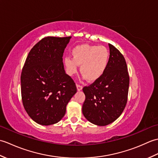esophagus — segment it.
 Segmentation results:
<instances>
[{
	"label": "esophagus",
	"mask_w": 158,
	"mask_h": 158,
	"mask_svg": "<svg viewBox=\"0 0 158 158\" xmlns=\"http://www.w3.org/2000/svg\"><path fill=\"white\" fill-rule=\"evenodd\" d=\"M77 90H78V91H81V90L83 88V87L81 85H79V84H77Z\"/></svg>",
	"instance_id": "34e87169"
}]
</instances>
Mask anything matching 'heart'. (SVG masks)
Wrapping results in <instances>:
<instances>
[{
	"label": "heart",
	"instance_id": "heart-1",
	"mask_svg": "<svg viewBox=\"0 0 158 158\" xmlns=\"http://www.w3.org/2000/svg\"><path fill=\"white\" fill-rule=\"evenodd\" d=\"M73 58L66 57L64 64L67 73L73 75L77 71L78 66H81L80 71L89 81L99 79L108 67L110 53L105 46L80 45L72 51Z\"/></svg>",
	"mask_w": 158,
	"mask_h": 158
}]
</instances>
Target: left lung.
<instances>
[{"mask_svg":"<svg viewBox=\"0 0 158 158\" xmlns=\"http://www.w3.org/2000/svg\"><path fill=\"white\" fill-rule=\"evenodd\" d=\"M108 67L99 79L83 91L85 100L82 106L83 115L95 125L104 126L115 121L125 109L128 94L130 77L123 56L109 43Z\"/></svg>","mask_w":158,"mask_h":158,"instance_id":"left-lung-1","label":"left lung"}]
</instances>
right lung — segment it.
I'll return each instance as SVG.
<instances>
[{
    "instance_id": "add662e5",
    "label": "right lung",
    "mask_w": 158,
    "mask_h": 158,
    "mask_svg": "<svg viewBox=\"0 0 158 158\" xmlns=\"http://www.w3.org/2000/svg\"><path fill=\"white\" fill-rule=\"evenodd\" d=\"M70 38H43L30 51L22 69L23 105L31 118L41 125L61 120L67 104L77 92L75 83L65 73L62 62Z\"/></svg>"
}]
</instances>
